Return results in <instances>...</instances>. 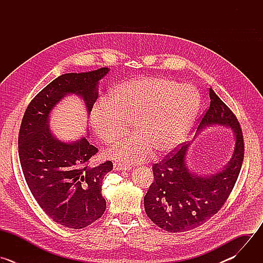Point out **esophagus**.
Returning <instances> with one entry per match:
<instances>
[{"mask_svg": "<svg viewBox=\"0 0 263 263\" xmlns=\"http://www.w3.org/2000/svg\"><path fill=\"white\" fill-rule=\"evenodd\" d=\"M115 171H129L131 167L129 165H124L121 163H115L114 164Z\"/></svg>", "mask_w": 263, "mask_h": 263, "instance_id": "esophagus-1", "label": "esophagus"}]
</instances>
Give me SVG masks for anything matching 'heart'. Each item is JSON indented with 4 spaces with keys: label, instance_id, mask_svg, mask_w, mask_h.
I'll return each mask as SVG.
<instances>
[{
    "label": "heart",
    "instance_id": "obj_1",
    "mask_svg": "<svg viewBox=\"0 0 263 263\" xmlns=\"http://www.w3.org/2000/svg\"><path fill=\"white\" fill-rule=\"evenodd\" d=\"M200 95L190 84H178L164 77L132 79L112 88L107 100L90 112L96 135L106 144L119 141L129 131L132 136L109 148L106 156L135 164L152 155L171 152L189 134L200 108Z\"/></svg>",
    "mask_w": 263,
    "mask_h": 263
}]
</instances>
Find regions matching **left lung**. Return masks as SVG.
Returning a JSON list of instances; mask_svg holds the SVG:
<instances>
[{
    "mask_svg": "<svg viewBox=\"0 0 263 263\" xmlns=\"http://www.w3.org/2000/svg\"><path fill=\"white\" fill-rule=\"evenodd\" d=\"M210 106L202 118L197 133L211 126L232 130L234 149L221 171L198 175L186 164L191 143H184L160 163L153 164L154 182L144 196L146 215L159 228L168 232H185L206 222L222 207L231 194L243 161V136L233 112L209 88Z\"/></svg>",
    "mask_w": 263,
    "mask_h": 263,
    "instance_id": "1",
    "label": "left lung"
}]
</instances>
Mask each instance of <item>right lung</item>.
Instances as JSON below:
<instances>
[{
  "label": "right lung",
  "instance_id": "obj_1",
  "mask_svg": "<svg viewBox=\"0 0 263 263\" xmlns=\"http://www.w3.org/2000/svg\"><path fill=\"white\" fill-rule=\"evenodd\" d=\"M109 70L61 74L31 101L22 121L18 156L29 190L43 210L66 228H85L103 215L102 181L114 164L90 166L98 148L86 137L68 142L58 139L50 129L51 112L64 97L76 95L90 115L99 81Z\"/></svg>",
  "mask_w": 263,
  "mask_h": 263
}]
</instances>
